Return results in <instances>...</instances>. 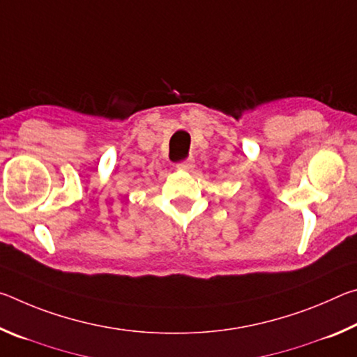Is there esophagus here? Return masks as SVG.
Masks as SVG:
<instances>
[{
    "instance_id": "1",
    "label": "esophagus",
    "mask_w": 357,
    "mask_h": 357,
    "mask_svg": "<svg viewBox=\"0 0 357 357\" xmlns=\"http://www.w3.org/2000/svg\"><path fill=\"white\" fill-rule=\"evenodd\" d=\"M176 167H178V170H181V172H192L193 167H195V162H193V159H187V160L179 162Z\"/></svg>"
}]
</instances>
